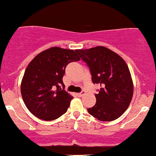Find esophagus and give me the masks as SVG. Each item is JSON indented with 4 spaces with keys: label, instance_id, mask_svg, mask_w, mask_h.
<instances>
[{
    "label": "esophagus",
    "instance_id": "34e87169",
    "mask_svg": "<svg viewBox=\"0 0 156 156\" xmlns=\"http://www.w3.org/2000/svg\"><path fill=\"white\" fill-rule=\"evenodd\" d=\"M77 94L78 97H83V96L85 94V91H82L81 93H78V94Z\"/></svg>",
    "mask_w": 156,
    "mask_h": 156
}]
</instances>
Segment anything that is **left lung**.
Listing matches in <instances>:
<instances>
[{
	"instance_id": "obj_1",
	"label": "left lung",
	"mask_w": 156,
	"mask_h": 156,
	"mask_svg": "<svg viewBox=\"0 0 156 156\" xmlns=\"http://www.w3.org/2000/svg\"><path fill=\"white\" fill-rule=\"evenodd\" d=\"M76 51L88 66L93 83L101 87L95 94L97 102L87 109L88 113L102 122L118 119L130 105L133 95V83L125 61L104 46Z\"/></svg>"
}]
</instances>
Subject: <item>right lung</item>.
Wrapping results in <instances>:
<instances>
[{"label":"right lung","mask_w":156,"mask_h":156,"mask_svg":"<svg viewBox=\"0 0 156 156\" xmlns=\"http://www.w3.org/2000/svg\"><path fill=\"white\" fill-rule=\"evenodd\" d=\"M75 51L51 47L29 62L20 92L26 108L42 120L52 121L67 111L73 97L64 90L62 76L69 62L79 61Z\"/></svg>","instance_id":"1"}]
</instances>
